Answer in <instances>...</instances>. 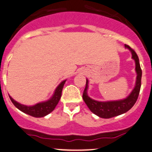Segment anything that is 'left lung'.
<instances>
[{
  "label": "left lung",
  "instance_id": "left-lung-1",
  "mask_svg": "<svg viewBox=\"0 0 152 152\" xmlns=\"http://www.w3.org/2000/svg\"><path fill=\"white\" fill-rule=\"evenodd\" d=\"M125 47L129 49L130 52H132V58L135 61V71L137 72L135 86L126 98L121 100L106 102L97 101V100H93V99L90 98L87 94L88 81V80H86L85 89L83 93V99L88 107V109L91 110V112L100 118H111L126 113L129 109H132V106L135 104L138 98L140 90L141 77H142V70H141L140 66L139 58H138L136 52L130 46H129L128 45H125Z\"/></svg>",
  "mask_w": 152,
  "mask_h": 152
}]
</instances>
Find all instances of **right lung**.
<instances>
[{
  "mask_svg": "<svg viewBox=\"0 0 152 152\" xmlns=\"http://www.w3.org/2000/svg\"><path fill=\"white\" fill-rule=\"evenodd\" d=\"M66 81V80L62 81L58 85V86L55 89V93H54L52 97L49 100H48L47 101L37 103V104L34 105V106H25V105L18 103L17 101H15L10 96V98L11 100V101L12 102L13 104L15 105V106L16 108H18L19 110L21 111V112H24V113L27 114L28 115L34 117V118H43V117L46 116V115L51 113L55 109V108L56 107V106L58 105V102H59L60 99L61 97L62 90Z\"/></svg>",
  "mask_w": 152,
  "mask_h": 152,
  "instance_id": "obj_1",
  "label": "right lung"
}]
</instances>
